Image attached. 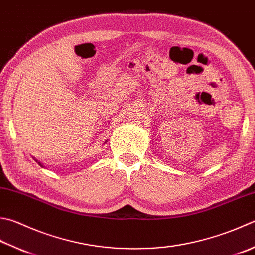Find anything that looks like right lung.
<instances>
[{
  "mask_svg": "<svg viewBox=\"0 0 255 255\" xmlns=\"http://www.w3.org/2000/svg\"><path fill=\"white\" fill-rule=\"evenodd\" d=\"M33 158H34V157H33ZM34 160H35V158H34ZM35 162H37V163H38V165H40V166H42V167H45L44 165H43V163H42V162H40V161H37V160H35Z\"/></svg>",
  "mask_w": 255,
  "mask_h": 255,
  "instance_id": "obj_1",
  "label": "right lung"
}]
</instances>
